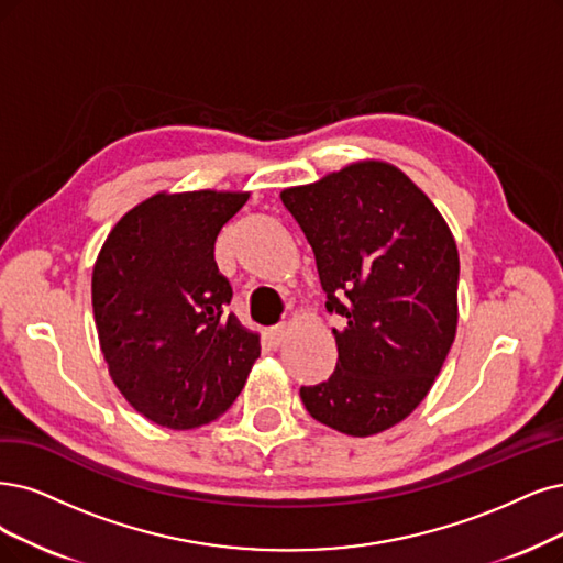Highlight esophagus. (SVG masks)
I'll return each instance as SVG.
<instances>
[{
  "label": "esophagus",
  "mask_w": 563,
  "mask_h": 563,
  "mask_svg": "<svg viewBox=\"0 0 563 563\" xmlns=\"http://www.w3.org/2000/svg\"><path fill=\"white\" fill-rule=\"evenodd\" d=\"M287 327L285 324H276V327H271L268 331H266V339L271 341V345H280L285 339H287Z\"/></svg>",
  "instance_id": "1"
}]
</instances>
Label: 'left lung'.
Returning <instances> with one entry per match:
<instances>
[{
    "instance_id": "8db88e82",
    "label": "left lung",
    "mask_w": 563,
    "mask_h": 563,
    "mask_svg": "<svg viewBox=\"0 0 563 563\" xmlns=\"http://www.w3.org/2000/svg\"><path fill=\"white\" fill-rule=\"evenodd\" d=\"M280 199L316 253L339 362L301 387L310 418L347 435L406 420L429 394L456 334L460 253L439 208L401 169L362 159L287 187Z\"/></svg>"
}]
</instances>
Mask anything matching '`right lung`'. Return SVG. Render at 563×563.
<instances>
[{
  "label": "right lung",
  "mask_w": 563,
  "mask_h": 563,
  "mask_svg": "<svg viewBox=\"0 0 563 563\" xmlns=\"http://www.w3.org/2000/svg\"><path fill=\"white\" fill-rule=\"evenodd\" d=\"M250 192H157L124 213L92 268L109 373L128 404L166 429L211 424L260 357V334L227 316L232 285L216 239Z\"/></svg>",
  "instance_id": "obj_1"
}]
</instances>
